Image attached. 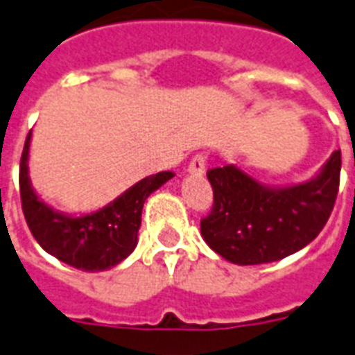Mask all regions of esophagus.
I'll return each mask as SVG.
<instances>
[{
  "mask_svg": "<svg viewBox=\"0 0 355 355\" xmlns=\"http://www.w3.org/2000/svg\"><path fill=\"white\" fill-rule=\"evenodd\" d=\"M206 169V158L202 155H197L191 158L188 166V173L191 177H202Z\"/></svg>",
  "mask_w": 355,
  "mask_h": 355,
  "instance_id": "34e87169",
  "label": "esophagus"
}]
</instances>
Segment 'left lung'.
Masks as SVG:
<instances>
[{
    "mask_svg": "<svg viewBox=\"0 0 355 355\" xmlns=\"http://www.w3.org/2000/svg\"><path fill=\"white\" fill-rule=\"evenodd\" d=\"M341 150L315 177L289 186L265 184L228 164L208 171L214 208L200 221L206 245L236 265H259L298 252L324 228L339 189Z\"/></svg>",
    "mask_w": 355,
    "mask_h": 355,
    "instance_id": "8db88e82",
    "label": "left lung"
}]
</instances>
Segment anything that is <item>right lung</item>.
I'll return each mask as SVG.
<instances>
[{"label": "right lung", "instance_id": "1", "mask_svg": "<svg viewBox=\"0 0 355 355\" xmlns=\"http://www.w3.org/2000/svg\"><path fill=\"white\" fill-rule=\"evenodd\" d=\"M33 132L25 139L19 162V193L25 221L47 254L75 269L99 272L127 259L138 245L145 199L173 178L162 171L141 178L99 210L68 214L47 205L33 188L29 177V147Z\"/></svg>", "mask_w": 355, "mask_h": 355}]
</instances>
